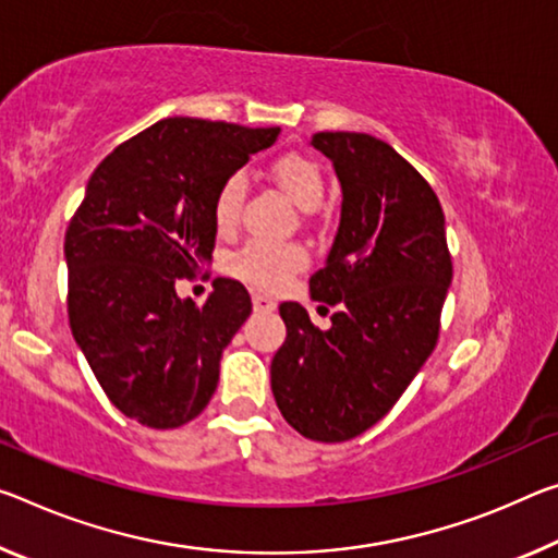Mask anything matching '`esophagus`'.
<instances>
[{
  "label": "esophagus",
  "mask_w": 558,
  "mask_h": 558,
  "mask_svg": "<svg viewBox=\"0 0 558 558\" xmlns=\"http://www.w3.org/2000/svg\"><path fill=\"white\" fill-rule=\"evenodd\" d=\"M253 307L258 313H272V311H276V300L263 295V293H253Z\"/></svg>",
  "instance_id": "obj_1"
}]
</instances>
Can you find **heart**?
Listing matches in <instances>:
<instances>
[{"mask_svg": "<svg viewBox=\"0 0 558 558\" xmlns=\"http://www.w3.org/2000/svg\"><path fill=\"white\" fill-rule=\"evenodd\" d=\"M272 175L280 183V189L288 193L290 201L298 208L313 210L320 206L325 196V179L320 166L313 158L303 154H286L272 163ZM247 181L243 173H231L220 183L214 201V220L220 231H231L241 216L243 201H245ZM307 265L305 247L295 243H268V241H247L241 251H235L228 260V270L235 278L251 282L255 288L263 290H278L286 286L293 272Z\"/></svg>", "mask_w": 558, "mask_h": 558, "instance_id": "1", "label": "heart"}]
</instances>
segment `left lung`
I'll use <instances>...</instances> for the list:
<instances>
[{
	"instance_id": "obj_1",
	"label": "left lung",
	"mask_w": 558,
	"mask_h": 558,
	"mask_svg": "<svg viewBox=\"0 0 558 558\" xmlns=\"http://www.w3.org/2000/svg\"><path fill=\"white\" fill-rule=\"evenodd\" d=\"M311 144L342 189L338 235L311 295L338 313L320 330L303 305H280L288 338L270 387L300 435L348 441L392 410L435 350L452 255L439 198L390 144L355 131H320Z\"/></svg>"
}]
</instances>
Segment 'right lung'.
Here are the masks:
<instances>
[{
	"label": "right lung",
	"instance_id": "obj_1",
	"mask_svg": "<svg viewBox=\"0 0 558 558\" xmlns=\"http://www.w3.org/2000/svg\"><path fill=\"white\" fill-rule=\"evenodd\" d=\"M278 126L163 119L96 166L69 220V325L104 392L126 417L173 429L206 410L220 355L253 311L238 280L203 305L175 282L216 247L214 201L228 175L276 144Z\"/></svg>",
	"mask_w": 558,
	"mask_h": 558
}]
</instances>
